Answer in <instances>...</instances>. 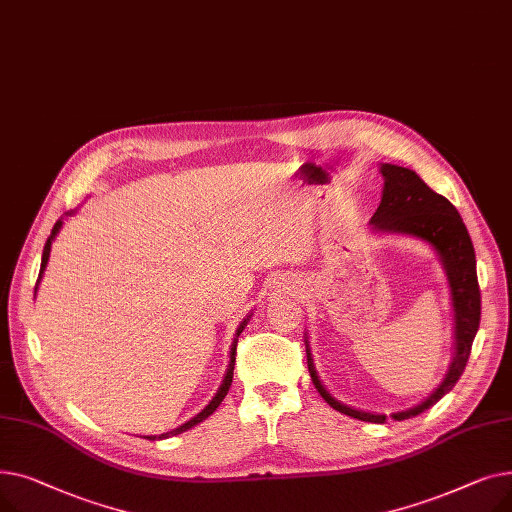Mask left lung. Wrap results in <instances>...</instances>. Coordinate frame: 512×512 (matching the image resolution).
I'll list each match as a JSON object with an SVG mask.
<instances>
[{"label": "left lung", "instance_id": "1", "mask_svg": "<svg viewBox=\"0 0 512 512\" xmlns=\"http://www.w3.org/2000/svg\"><path fill=\"white\" fill-rule=\"evenodd\" d=\"M382 176H384V195L378 211H375L371 218L373 228L384 230V232H405V234L423 238L438 251L450 282L452 307H454V319H456V328H454L456 355L448 369L446 380L436 388L432 396H427L421 405L392 415V419L402 421L423 413L429 407H434L436 402L444 394H448L456 382H459L471 355L473 338L479 330L481 292L477 282L473 242L463 224L461 213L456 211V207L446 197L434 193L432 188H429L409 168L384 164ZM307 363H309V373L317 392L332 409L359 421H369V423L386 421V415H373V413L355 411L351 407L340 405V402L334 400L326 392V388L321 386L317 373L313 369L309 351H307Z\"/></svg>", "mask_w": 512, "mask_h": 512}]
</instances>
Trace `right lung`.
<instances>
[{
    "label": "right lung",
    "instance_id": "1",
    "mask_svg": "<svg viewBox=\"0 0 512 512\" xmlns=\"http://www.w3.org/2000/svg\"><path fill=\"white\" fill-rule=\"evenodd\" d=\"M62 228V220H58L56 222V226H53V230H51V236L47 238V242H45V249H43V259H41V272H39V280H41V276H43V270H45V265H47V259H49V251H51V240H53V236L58 234V230ZM39 280H37V284H39ZM245 324H247V319L242 321L240 324V328H238V332H236V336H240V332H242V328H245ZM234 361H236V340H234V344H232V351H230V365H228V371H226V378H224V382H222V386H220V390H218V394L213 396V400L209 402V405L197 415V417H193L191 421H186L184 425H180V427H176L174 432H168V434H161V436H145L147 440H155V438H170V436H176V434H182V432H186V429H191L193 425H197V423H201L203 419H207L215 409L220 407V402L224 400V396L228 394V390H230V386H232V373H234Z\"/></svg>",
    "mask_w": 512,
    "mask_h": 512
}]
</instances>
